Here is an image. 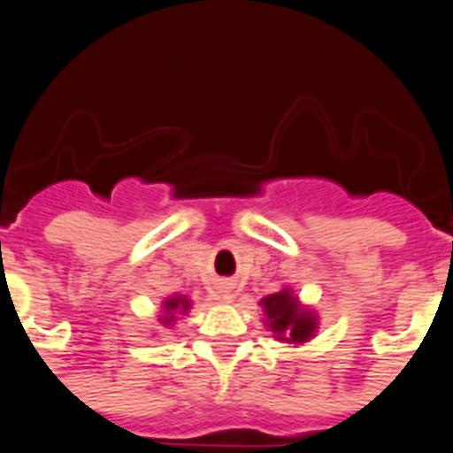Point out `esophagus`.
<instances>
[{
  "instance_id": "obj_1",
  "label": "esophagus",
  "mask_w": 453,
  "mask_h": 453,
  "mask_svg": "<svg viewBox=\"0 0 453 453\" xmlns=\"http://www.w3.org/2000/svg\"><path fill=\"white\" fill-rule=\"evenodd\" d=\"M219 294H221V298H223V300H230V298H232L230 289H221V291H219Z\"/></svg>"
}]
</instances>
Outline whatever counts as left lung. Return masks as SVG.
<instances>
[{
    "label": "left lung",
    "mask_w": 453,
    "mask_h": 453,
    "mask_svg": "<svg viewBox=\"0 0 453 453\" xmlns=\"http://www.w3.org/2000/svg\"><path fill=\"white\" fill-rule=\"evenodd\" d=\"M260 307H263L265 326L273 333L278 342L304 344L318 331V315L300 304L298 296L287 287L260 300Z\"/></svg>",
    "instance_id": "1"
}]
</instances>
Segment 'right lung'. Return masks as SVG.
I'll list each match as a JSON object with an SVG mask.
<instances>
[{
    "label": "right lung",
    "mask_w": 453,
    "mask_h": 453,
    "mask_svg": "<svg viewBox=\"0 0 453 453\" xmlns=\"http://www.w3.org/2000/svg\"><path fill=\"white\" fill-rule=\"evenodd\" d=\"M193 309L188 296H171L162 303V315H159V322L162 324H173L177 319V315H186Z\"/></svg>",
    "instance_id": "1"
}]
</instances>
